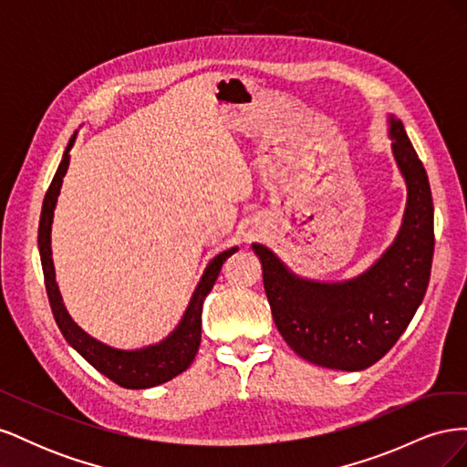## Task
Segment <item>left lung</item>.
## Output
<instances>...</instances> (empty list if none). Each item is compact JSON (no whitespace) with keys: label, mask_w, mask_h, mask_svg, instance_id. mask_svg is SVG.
<instances>
[{"label":"left lung","mask_w":467,"mask_h":467,"mask_svg":"<svg viewBox=\"0 0 467 467\" xmlns=\"http://www.w3.org/2000/svg\"><path fill=\"white\" fill-rule=\"evenodd\" d=\"M393 160L407 185L401 228L381 257L355 278H302L275 253L253 244L280 335L307 362L357 372L398 343L420 306L434 253V208L425 167L403 122L388 117Z\"/></svg>","instance_id":"left-lung-1"}]
</instances>
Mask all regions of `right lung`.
Masks as SVG:
<instances>
[{"label":"right lung","mask_w":467,"mask_h":467,"mask_svg":"<svg viewBox=\"0 0 467 467\" xmlns=\"http://www.w3.org/2000/svg\"><path fill=\"white\" fill-rule=\"evenodd\" d=\"M74 142H76V134L72 136V140H69V144L62 155V161L58 169H56V175L50 182L45 202H42L40 223H38V253H40L42 273H45L47 294H48V302L52 307L56 325L60 327L66 341L72 345L95 370L105 374L120 388L146 389V388L165 384V381L173 379L181 372H185L191 366V362L194 360L196 352H199L204 300L210 294L212 286H214L223 261L230 255H234L237 247H230L218 253V255L206 265L199 285H196L191 296L189 306L181 316V321L175 325V329L171 333H169L165 338H161L160 343L126 350V348H117V347L97 341L95 337L83 331L72 319V316L67 314L60 288H58V282H56L52 247H50L54 208H56V202H58L62 179L69 165V150L74 148Z\"/></svg>","instance_id":"right-lung-1"}]
</instances>
